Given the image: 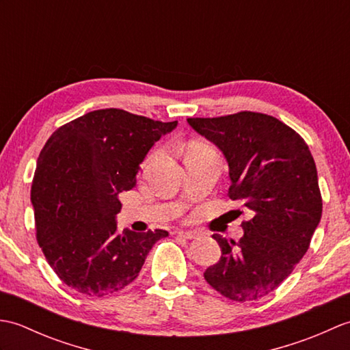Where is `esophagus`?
<instances>
[{
	"label": "esophagus",
	"mask_w": 350,
	"mask_h": 350,
	"mask_svg": "<svg viewBox=\"0 0 350 350\" xmlns=\"http://www.w3.org/2000/svg\"><path fill=\"white\" fill-rule=\"evenodd\" d=\"M176 234L183 237V239H196V237L198 236L197 232H185V230H177Z\"/></svg>",
	"instance_id": "obj_1"
}]
</instances>
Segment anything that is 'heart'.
<instances>
[{
	"label": "heart",
	"instance_id": "heart-1",
	"mask_svg": "<svg viewBox=\"0 0 350 350\" xmlns=\"http://www.w3.org/2000/svg\"><path fill=\"white\" fill-rule=\"evenodd\" d=\"M196 146H200V144H196ZM158 154H159V152H153L150 156H148L147 161H146V165H148V163H150L152 161H154L156 158H158Z\"/></svg>",
	"mask_w": 350,
	"mask_h": 350
}]
</instances>
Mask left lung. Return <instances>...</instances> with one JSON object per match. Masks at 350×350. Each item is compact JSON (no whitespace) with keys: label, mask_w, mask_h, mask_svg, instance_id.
<instances>
[{"label":"left lung","mask_w":350,"mask_h":350,"mask_svg":"<svg viewBox=\"0 0 350 350\" xmlns=\"http://www.w3.org/2000/svg\"><path fill=\"white\" fill-rule=\"evenodd\" d=\"M188 123L226 156L228 197L252 215L237 242L212 236L222 254L204 278L232 301L263 298L292 273L321 222L313 156L299 133L267 114L242 111Z\"/></svg>","instance_id":"1"}]
</instances>
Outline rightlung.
<instances>
[{
  "mask_svg": "<svg viewBox=\"0 0 350 350\" xmlns=\"http://www.w3.org/2000/svg\"><path fill=\"white\" fill-rule=\"evenodd\" d=\"M177 122L128 111H92L58 128L42 148L31 185L37 242L64 284L92 298L138 277L165 230L117 232L118 194L137 183L139 163Z\"/></svg>",
  "mask_w": 350,
  "mask_h": 350,
  "instance_id": "1",
  "label": "right lung"
}]
</instances>
